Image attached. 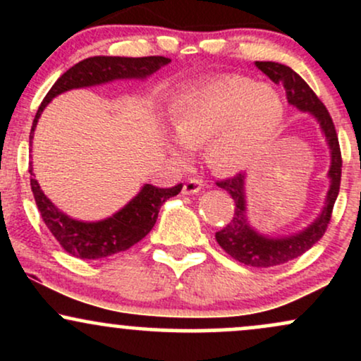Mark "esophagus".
<instances>
[{
    "instance_id": "34e87169",
    "label": "esophagus",
    "mask_w": 361,
    "mask_h": 361,
    "mask_svg": "<svg viewBox=\"0 0 361 361\" xmlns=\"http://www.w3.org/2000/svg\"><path fill=\"white\" fill-rule=\"evenodd\" d=\"M202 188H204V181L193 178V180H188L183 185V195H197Z\"/></svg>"
}]
</instances>
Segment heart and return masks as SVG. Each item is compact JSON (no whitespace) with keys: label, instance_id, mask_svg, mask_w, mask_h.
I'll return each mask as SVG.
<instances>
[{"label":"heart","instance_id":"b5f03b06","mask_svg":"<svg viewBox=\"0 0 361 361\" xmlns=\"http://www.w3.org/2000/svg\"><path fill=\"white\" fill-rule=\"evenodd\" d=\"M283 118L275 90L243 76H224L178 90L166 102V120L181 146L204 149L210 168L235 173L250 166ZM181 157V151L173 152Z\"/></svg>","mask_w":361,"mask_h":361}]
</instances>
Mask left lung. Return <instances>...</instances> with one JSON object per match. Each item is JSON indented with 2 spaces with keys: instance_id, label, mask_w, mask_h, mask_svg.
<instances>
[{
  "instance_id": "obj_1",
  "label": "left lung",
  "mask_w": 361,
  "mask_h": 361,
  "mask_svg": "<svg viewBox=\"0 0 361 361\" xmlns=\"http://www.w3.org/2000/svg\"><path fill=\"white\" fill-rule=\"evenodd\" d=\"M255 64L273 82H276V85L281 82L283 85L290 105H293L300 111H307V114L317 120L331 154L329 171H327L329 190L326 193V202L321 214L305 229L290 235L273 238V235L258 233L251 226L250 219H247L246 173H239V175L227 178V180L217 183V186H221L233 197L235 205L231 222L226 227H222L219 233H215V239H217L219 246L227 255L238 259L239 263L256 268H270L299 258L300 255L309 251L324 235L327 224L331 221L334 202H336L339 193L343 161L333 118H331L329 111L326 110L324 103L319 100L307 82L302 80L292 68L285 64H279V62L271 61H256Z\"/></svg>"
}]
</instances>
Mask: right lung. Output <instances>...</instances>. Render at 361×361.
Wrapping results in <instances>:
<instances>
[{
    "instance_id": "right-lung-1",
    "label": "right lung",
    "mask_w": 361,
    "mask_h": 361,
    "mask_svg": "<svg viewBox=\"0 0 361 361\" xmlns=\"http://www.w3.org/2000/svg\"><path fill=\"white\" fill-rule=\"evenodd\" d=\"M171 59L163 56L149 57H111L94 56L78 62L71 69H68L54 82V86L45 94L39 110L32 123L30 144L34 139V132L40 115L45 106L51 103L57 94L66 93L69 90L90 88V86L105 85L115 80H146L154 74L157 69L166 66ZM30 185L34 192L35 204L39 207L45 226L49 227L54 238L59 241L69 255L81 259H102L106 256L117 255L137 244L146 238L149 231L154 227L157 214L168 198L175 197L181 192L183 185H176L173 188H157L154 185L146 183L139 190V193L117 210L110 217L97 222H85L69 217L62 210L45 197L39 181L35 180L34 168L30 163Z\"/></svg>"
}]
</instances>
